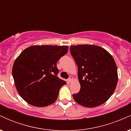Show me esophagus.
<instances>
[{
	"label": "esophagus",
	"instance_id": "34e87169",
	"mask_svg": "<svg viewBox=\"0 0 131 131\" xmlns=\"http://www.w3.org/2000/svg\"><path fill=\"white\" fill-rule=\"evenodd\" d=\"M73 81V76H70V77L69 78V79H68V81L69 82H71Z\"/></svg>",
	"mask_w": 131,
	"mask_h": 131
}]
</instances>
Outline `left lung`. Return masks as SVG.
I'll return each mask as SVG.
<instances>
[{
    "instance_id": "8db88e82",
    "label": "left lung",
    "mask_w": 131,
    "mask_h": 131,
    "mask_svg": "<svg viewBox=\"0 0 131 131\" xmlns=\"http://www.w3.org/2000/svg\"><path fill=\"white\" fill-rule=\"evenodd\" d=\"M70 52L78 67L80 91L73 95L78 104L94 108L113 94L118 80L115 60L105 49L95 45L71 46Z\"/></svg>"
}]
</instances>
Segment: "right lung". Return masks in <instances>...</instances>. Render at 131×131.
<instances>
[{"mask_svg": "<svg viewBox=\"0 0 131 131\" xmlns=\"http://www.w3.org/2000/svg\"><path fill=\"white\" fill-rule=\"evenodd\" d=\"M68 50V46H32L16 58L12 68L15 85L27 103L44 107L56 101L60 89L67 84L57 77V63Z\"/></svg>", "mask_w": 131, "mask_h": 131, "instance_id": "add662e5", "label": "right lung"}]
</instances>
